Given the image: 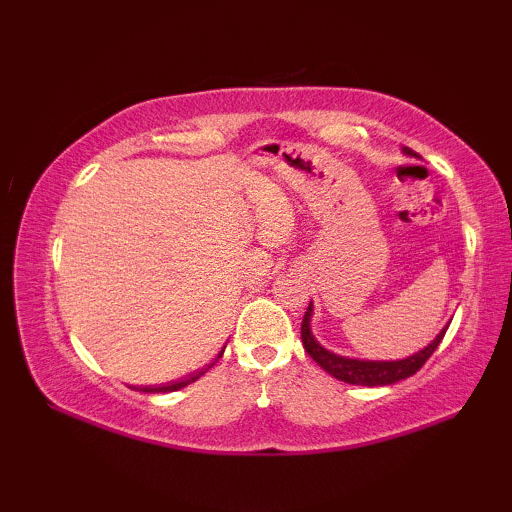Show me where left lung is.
I'll return each instance as SVG.
<instances>
[{
    "label": "left lung",
    "mask_w": 512,
    "mask_h": 512,
    "mask_svg": "<svg viewBox=\"0 0 512 512\" xmlns=\"http://www.w3.org/2000/svg\"><path fill=\"white\" fill-rule=\"evenodd\" d=\"M309 318H311V305L305 311V318H302V327H300V336H302V345H305V352L314 359L320 368L329 375L345 381V384H357V386H388L395 384V381H402L406 377H411L418 372L427 359L431 357L436 348L443 341V336L447 332V327L440 332L436 339H433L427 348L420 350L418 354H413L409 359L402 361H359V359H348V357H339V354L325 350L320 345L314 334L309 329Z\"/></svg>",
    "instance_id": "obj_1"
}]
</instances>
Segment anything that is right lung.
I'll return each mask as SVG.
<instances>
[{
  "label": "right lung",
  "instance_id": "add662e5",
  "mask_svg": "<svg viewBox=\"0 0 512 512\" xmlns=\"http://www.w3.org/2000/svg\"><path fill=\"white\" fill-rule=\"evenodd\" d=\"M223 350L219 352V357L223 354ZM207 368H210V366H207ZM207 368L205 370H198V372H194V375H189V377L180 379V381H171V384H164V386H142V388H137V391H142V393H173V391H178V388H185L187 384H192V381H196L201 375H205Z\"/></svg>",
  "mask_w": 512,
  "mask_h": 512
}]
</instances>
